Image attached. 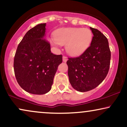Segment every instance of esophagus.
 Wrapping results in <instances>:
<instances>
[{
    "instance_id": "esophagus-1",
    "label": "esophagus",
    "mask_w": 127,
    "mask_h": 127,
    "mask_svg": "<svg viewBox=\"0 0 127 127\" xmlns=\"http://www.w3.org/2000/svg\"><path fill=\"white\" fill-rule=\"evenodd\" d=\"M67 61V58L66 57H65V56H63V62L65 63Z\"/></svg>"
}]
</instances>
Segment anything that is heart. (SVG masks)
<instances>
[{
  "label": "heart",
  "instance_id": "1",
  "mask_svg": "<svg viewBox=\"0 0 127 127\" xmlns=\"http://www.w3.org/2000/svg\"><path fill=\"white\" fill-rule=\"evenodd\" d=\"M52 44L65 45L68 54L72 56L82 54L90 46L93 33L88 28H67L57 30L54 34Z\"/></svg>",
  "mask_w": 127,
  "mask_h": 127
}]
</instances>
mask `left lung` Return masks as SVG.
Listing matches in <instances>:
<instances>
[{
	"mask_svg": "<svg viewBox=\"0 0 127 127\" xmlns=\"http://www.w3.org/2000/svg\"><path fill=\"white\" fill-rule=\"evenodd\" d=\"M93 34L90 46L81 56L68 58L69 81L73 89L86 92L95 89L108 74L111 52L107 38L101 32L90 27Z\"/></svg>",
	"mask_w": 127,
	"mask_h": 127,
	"instance_id": "1",
	"label": "left lung"
}]
</instances>
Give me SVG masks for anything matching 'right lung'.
Here are the masks:
<instances>
[{"instance_id":"right-lung-1","label":"right lung","mask_w":127,"mask_h":127,"mask_svg":"<svg viewBox=\"0 0 127 127\" xmlns=\"http://www.w3.org/2000/svg\"><path fill=\"white\" fill-rule=\"evenodd\" d=\"M46 23H40L26 33L19 43L14 59L17 81L28 93L42 95L52 89L54 77L62 56L51 52L45 40Z\"/></svg>"}]
</instances>
